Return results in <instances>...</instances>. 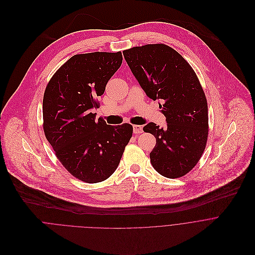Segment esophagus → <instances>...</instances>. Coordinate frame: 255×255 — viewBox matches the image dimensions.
I'll use <instances>...</instances> for the list:
<instances>
[{
  "label": "esophagus",
  "instance_id": "esophagus-1",
  "mask_svg": "<svg viewBox=\"0 0 255 255\" xmlns=\"http://www.w3.org/2000/svg\"><path fill=\"white\" fill-rule=\"evenodd\" d=\"M132 130H133V133H141L142 127L138 126V125H134V126H132Z\"/></svg>",
  "mask_w": 255,
  "mask_h": 255
}]
</instances>
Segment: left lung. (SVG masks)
I'll return each mask as SVG.
<instances>
[{
    "mask_svg": "<svg viewBox=\"0 0 255 255\" xmlns=\"http://www.w3.org/2000/svg\"><path fill=\"white\" fill-rule=\"evenodd\" d=\"M124 57L147 97L160 100L167 126L154 123L143 131L154 134L151 166L162 176L179 178L200 160L208 136V108L202 86L189 63L165 44L124 51Z\"/></svg>",
    "mask_w": 255,
    "mask_h": 255,
    "instance_id": "left-lung-1",
    "label": "left lung"
}]
</instances>
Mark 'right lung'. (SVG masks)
<instances>
[{
  "mask_svg": "<svg viewBox=\"0 0 255 255\" xmlns=\"http://www.w3.org/2000/svg\"><path fill=\"white\" fill-rule=\"evenodd\" d=\"M121 52L77 54L50 79L43 98V128L65 169L89 183L103 182L117 170L132 134L128 124L95 121L93 109L121 67Z\"/></svg>",
  "mask_w": 255,
  "mask_h": 255,
  "instance_id": "right-lung-1",
  "label": "right lung"
}]
</instances>
